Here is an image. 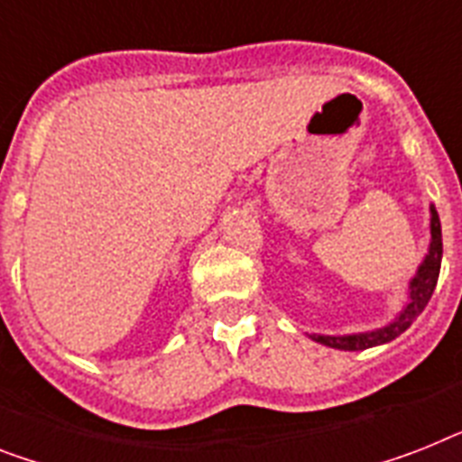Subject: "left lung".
<instances>
[{
	"instance_id": "left-lung-1",
	"label": "left lung",
	"mask_w": 462,
	"mask_h": 462,
	"mask_svg": "<svg viewBox=\"0 0 462 462\" xmlns=\"http://www.w3.org/2000/svg\"><path fill=\"white\" fill-rule=\"evenodd\" d=\"M430 251H427L425 261L420 263L418 273L408 284V303L403 306L399 316L393 318L389 325L380 329H370V332H358V335H309L310 339L318 341V344H325L329 348H339V351H363V348L380 346V344H387V341L396 339L399 335H403L411 325H413L415 318L425 310V306L432 299V291L437 287L439 270H441V223H439V213L434 206H430Z\"/></svg>"
}]
</instances>
